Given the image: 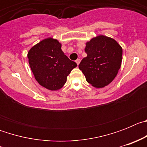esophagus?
Returning <instances> with one entry per match:
<instances>
[{"label": "esophagus", "mask_w": 147, "mask_h": 147, "mask_svg": "<svg viewBox=\"0 0 147 147\" xmlns=\"http://www.w3.org/2000/svg\"><path fill=\"white\" fill-rule=\"evenodd\" d=\"M80 61H81V59H76V64H77V65L80 64Z\"/></svg>", "instance_id": "34e87169"}]
</instances>
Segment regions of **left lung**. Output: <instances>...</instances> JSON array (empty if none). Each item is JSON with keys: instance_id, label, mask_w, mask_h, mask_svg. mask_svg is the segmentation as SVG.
Returning <instances> with one entry per match:
<instances>
[{"instance_id": "obj_1", "label": "left lung", "mask_w": 147, "mask_h": 147, "mask_svg": "<svg viewBox=\"0 0 147 147\" xmlns=\"http://www.w3.org/2000/svg\"><path fill=\"white\" fill-rule=\"evenodd\" d=\"M87 57L79 67L92 86L104 88L117 75L122 61V48L114 39L99 35L86 42Z\"/></svg>"}]
</instances>
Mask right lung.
<instances>
[{"instance_id": "right-lung-1", "label": "right lung", "mask_w": 147, "mask_h": 147, "mask_svg": "<svg viewBox=\"0 0 147 147\" xmlns=\"http://www.w3.org/2000/svg\"><path fill=\"white\" fill-rule=\"evenodd\" d=\"M61 46L57 40L49 37L34 45L28 52V63L35 80L50 90L62 88L67 76L77 66L65 55Z\"/></svg>"}]
</instances>
